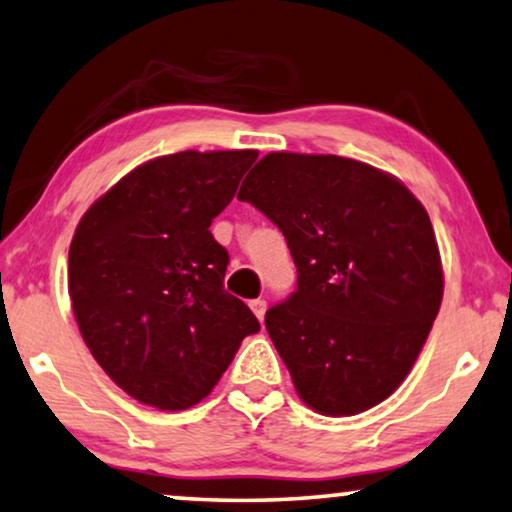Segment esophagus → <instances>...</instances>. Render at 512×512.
<instances>
[{
    "label": "esophagus",
    "instance_id": "34e87169",
    "mask_svg": "<svg viewBox=\"0 0 512 512\" xmlns=\"http://www.w3.org/2000/svg\"><path fill=\"white\" fill-rule=\"evenodd\" d=\"M249 309L254 311V316L258 318V321H263V318H265V309H268V305H265V300L258 298V300H251V302H249Z\"/></svg>",
    "mask_w": 512,
    "mask_h": 512
}]
</instances>
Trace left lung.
I'll return each mask as SVG.
<instances>
[{
    "label": "left lung",
    "instance_id": "1",
    "mask_svg": "<svg viewBox=\"0 0 512 512\" xmlns=\"http://www.w3.org/2000/svg\"><path fill=\"white\" fill-rule=\"evenodd\" d=\"M240 201L284 233L298 291L265 328L302 402L355 416L409 376L443 298L429 214L395 175L335 154L270 152Z\"/></svg>",
    "mask_w": 512,
    "mask_h": 512
}]
</instances>
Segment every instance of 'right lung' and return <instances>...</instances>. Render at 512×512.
<instances>
[{
	"label": "right lung",
	"mask_w": 512,
	"mask_h": 512,
	"mask_svg": "<svg viewBox=\"0 0 512 512\" xmlns=\"http://www.w3.org/2000/svg\"><path fill=\"white\" fill-rule=\"evenodd\" d=\"M256 157L187 150L145 161L94 201L73 233L69 295L80 335L140 404H198L242 339L261 330L224 291L228 251L210 233Z\"/></svg>",
	"instance_id": "obj_1"
}]
</instances>
